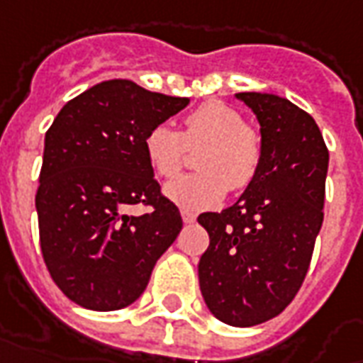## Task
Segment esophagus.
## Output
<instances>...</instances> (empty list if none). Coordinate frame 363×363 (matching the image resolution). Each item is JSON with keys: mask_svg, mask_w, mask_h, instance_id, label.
<instances>
[{"mask_svg": "<svg viewBox=\"0 0 363 363\" xmlns=\"http://www.w3.org/2000/svg\"><path fill=\"white\" fill-rule=\"evenodd\" d=\"M181 216H182V221H184V223H194L196 221V216L192 213V211H189V209H182Z\"/></svg>", "mask_w": 363, "mask_h": 363, "instance_id": "34e87169", "label": "esophagus"}]
</instances>
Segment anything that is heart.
Segmentation results:
<instances>
[{
	"label": "heart",
	"mask_w": 363,
	"mask_h": 363,
	"mask_svg": "<svg viewBox=\"0 0 363 363\" xmlns=\"http://www.w3.org/2000/svg\"><path fill=\"white\" fill-rule=\"evenodd\" d=\"M198 146H202L194 157L198 171L181 174L165 186L167 198L179 208H213L229 189L242 192L256 181L264 161V136L223 101L209 99L192 109L181 133L161 123L144 138L147 163L163 179L179 173L186 147Z\"/></svg>",
	"instance_id": "1"
}]
</instances>
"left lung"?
<instances>
[{"label":"left lung","mask_w":363,"mask_h":363,"mask_svg":"<svg viewBox=\"0 0 363 363\" xmlns=\"http://www.w3.org/2000/svg\"><path fill=\"white\" fill-rule=\"evenodd\" d=\"M264 136L256 181L221 213H202L209 235L200 291L209 311L233 327L275 318L304 283L321 223L329 150L304 109L275 94L240 92Z\"/></svg>","instance_id":"obj_1"}]
</instances>
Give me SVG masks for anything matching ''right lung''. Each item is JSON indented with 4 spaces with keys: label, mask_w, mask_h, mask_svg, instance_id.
Masks as SVG:
<instances>
[{
    "label": "right lung",
    "mask_w": 363,
    "mask_h": 363,
    "mask_svg": "<svg viewBox=\"0 0 363 363\" xmlns=\"http://www.w3.org/2000/svg\"><path fill=\"white\" fill-rule=\"evenodd\" d=\"M189 101L106 80L67 101L48 128L36 192L40 248L74 304L96 311L133 304L181 233L179 208L161 194L144 138ZM136 203L150 211L128 214Z\"/></svg>",
    "instance_id": "right-lung-1"
}]
</instances>
